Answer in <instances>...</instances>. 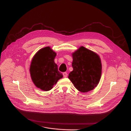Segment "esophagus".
I'll use <instances>...</instances> for the list:
<instances>
[{
  "instance_id": "obj_1",
  "label": "esophagus",
  "mask_w": 131,
  "mask_h": 131,
  "mask_svg": "<svg viewBox=\"0 0 131 131\" xmlns=\"http://www.w3.org/2000/svg\"><path fill=\"white\" fill-rule=\"evenodd\" d=\"M62 74H63V77H67V76H68V73H67V72H63Z\"/></svg>"
}]
</instances>
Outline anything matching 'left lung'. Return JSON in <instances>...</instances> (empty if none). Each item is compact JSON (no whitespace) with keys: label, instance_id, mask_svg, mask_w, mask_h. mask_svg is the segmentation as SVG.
<instances>
[{"label":"left lung","instance_id":"left-lung-1","mask_svg":"<svg viewBox=\"0 0 131 131\" xmlns=\"http://www.w3.org/2000/svg\"><path fill=\"white\" fill-rule=\"evenodd\" d=\"M73 71L69 78L81 92L93 90L98 84L102 74V62L99 56L84 47L72 53Z\"/></svg>","mask_w":131,"mask_h":131}]
</instances>
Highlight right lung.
<instances>
[{"mask_svg":"<svg viewBox=\"0 0 131 131\" xmlns=\"http://www.w3.org/2000/svg\"><path fill=\"white\" fill-rule=\"evenodd\" d=\"M57 55L49 47L40 49L33 57L29 69L31 77L36 86L44 91L53 88L62 74L54 62Z\"/></svg>","mask_w":131,"mask_h":131,"instance_id":"add662e5","label":"right lung"}]
</instances>
